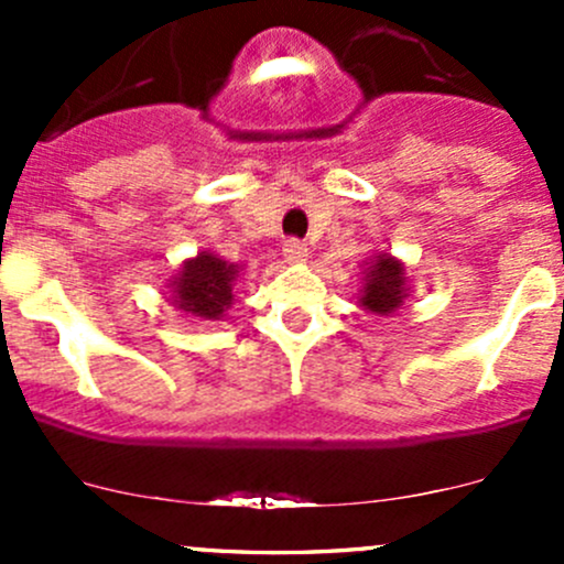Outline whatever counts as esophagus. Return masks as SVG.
Wrapping results in <instances>:
<instances>
[{
	"instance_id": "obj_1",
	"label": "esophagus",
	"mask_w": 564,
	"mask_h": 564,
	"mask_svg": "<svg viewBox=\"0 0 564 564\" xmlns=\"http://www.w3.org/2000/svg\"><path fill=\"white\" fill-rule=\"evenodd\" d=\"M283 256H286L289 264H303L308 259V246L300 240H286L283 242Z\"/></svg>"
}]
</instances>
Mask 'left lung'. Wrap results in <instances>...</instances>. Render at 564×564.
Wrapping results in <instances>:
<instances>
[{"label":"left lung","mask_w":564,"mask_h":564,"mask_svg":"<svg viewBox=\"0 0 564 564\" xmlns=\"http://www.w3.org/2000/svg\"><path fill=\"white\" fill-rule=\"evenodd\" d=\"M362 289H360V305L377 316H390L403 305L409 297L406 286V267L390 253H377L373 259L366 261V272H362Z\"/></svg>","instance_id":"obj_1"}]
</instances>
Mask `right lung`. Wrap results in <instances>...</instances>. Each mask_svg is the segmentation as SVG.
Here are the masks:
<instances>
[{"mask_svg": "<svg viewBox=\"0 0 564 564\" xmlns=\"http://www.w3.org/2000/svg\"><path fill=\"white\" fill-rule=\"evenodd\" d=\"M237 275H240V267L229 264L209 250H202L176 272L172 281V303L202 322H215L226 314L235 300L231 289H235Z\"/></svg>", "mask_w": 564, "mask_h": 564, "instance_id": "add662e5", "label": "right lung"}]
</instances>
